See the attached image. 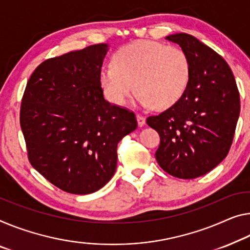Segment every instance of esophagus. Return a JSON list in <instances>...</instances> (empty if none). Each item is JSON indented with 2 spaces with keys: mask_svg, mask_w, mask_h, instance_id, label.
Masks as SVG:
<instances>
[{
  "mask_svg": "<svg viewBox=\"0 0 250 250\" xmlns=\"http://www.w3.org/2000/svg\"><path fill=\"white\" fill-rule=\"evenodd\" d=\"M136 120H137V124H138V126H140V127H142V126H144V124H145V118H144L143 115L137 114V115H136Z\"/></svg>",
  "mask_w": 250,
  "mask_h": 250,
  "instance_id": "1",
  "label": "esophagus"
}]
</instances>
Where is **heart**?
<instances>
[{
	"label": "heart",
	"mask_w": 250,
	"mask_h": 250,
	"mask_svg": "<svg viewBox=\"0 0 250 250\" xmlns=\"http://www.w3.org/2000/svg\"><path fill=\"white\" fill-rule=\"evenodd\" d=\"M190 71L189 57L180 47L140 40L118 50L113 66L102 68L99 83L115 105H126L138 89L142 105L167 109L186 93Z\"/></svg>",
	"instance_id": "obj_1"
}]
</instances>
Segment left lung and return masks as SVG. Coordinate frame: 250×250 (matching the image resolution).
I'll use <instances>...</instances> for the list:
<instances>
[{
  "mask_svg": "<svg viewBox=\"0 0 250 250\" xmlns=\"http://www.w3.org/2000/svg\"><path fill=\"white\" fill-rule=\"evenodd\" d=\"M167 40L190 60V80L180 101L146 118L160 135L155 153L165 172L179 179L205 175L225 159L240 112L239 91L229 64L208 45L187 33Z\"/></svg>",
  "mask_w": 250,
  "mask_h": 250,
  "instance_id": "1",
  "label": "left lung"
}]
</instances>
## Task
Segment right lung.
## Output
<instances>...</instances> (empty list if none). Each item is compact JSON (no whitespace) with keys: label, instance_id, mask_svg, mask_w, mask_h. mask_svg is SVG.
Instances as JSON below:
<instances>
[{"label":"right lung","instance_id":"add662e5","mask_svg":"<svg viewBox=\"0 0 250 250\" xmlns=\"http://www.w3.org/2000/svg\"><path fill=\"white\" fill-rule=\"evenodd\" d=\"M107 44L47 59L26 83L20 124L28 159L60 190L93 193L112 179L117 144L137 127L135 114L105 101L99 83Z\"/></svg>","mask_w":250,"mask_h":250}]
</instances>
